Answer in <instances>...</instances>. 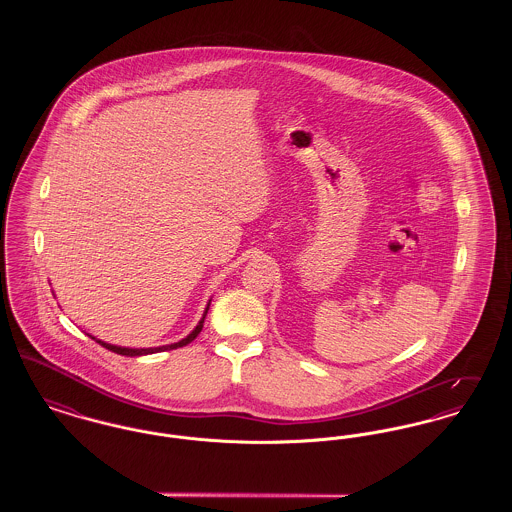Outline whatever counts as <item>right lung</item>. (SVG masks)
Returning a JSON list of instances; mask_svg holds the SVG:
<instances>
[{
  "instance_id": "add662e5",
  "label": "right lung",
  "mask_w": 512,
  "mask_h": 512,
  "mask_svg": "<svg viewBox=\"0 0 512 512\" xmlns=\"http://www.w3.org/2000/svg\"><path fill=\"white\" fill-rule=\"evenodd\" d=\"M207 311H209V303H207V309H205V313H203V317L201 320L197 322V326H195L194 330L184 338V340L176 341V343H171V345H161V347H142V349H132V347H121V345H111V343H105V341L98 340V338H94V336H90L92 340L98 341L101 347H105V349H109V351H113V353H117V355H126V357H140V355H151V353H161V351H169V349H178V347H184V345H188V343H192V341L197 338V334L201 332V328H203V322H205V317H207Z\"/></svg>"
}]
</instances>
